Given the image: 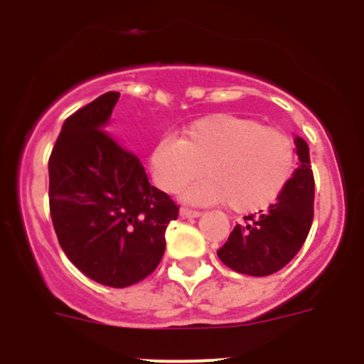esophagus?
<instances>
[{
	"label": "esophagus",
	"instance_id": "esophagus-1",
	"mask_svg": "<svg viewBox=\"0 0 364 364\" xmlns=\"http://www.w3.org/2000/svg\"><path fill=\"white\" fill-rule=\"evenodd\" d=\"M180 217L182 218H197L200 217V211H195V210H188V208H180Z\"/></svg>",
	"mask_w": 364,
	"mask_h": 364
}]
</instances>
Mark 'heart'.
<instances>
[{
  "label": "heart",
  "mask_w": 364,
  "mask_h": 364,
  "mask_svg": "<svg viewBox=\"0 0 364 364\" xmlns=\"http://www.w3.org/2000/svg\"><path fill=\"white\" fill-rule=\"evenodd\" d=\"M149 167L160 189L184 193L193 204L228 200L233 211L252 213L281 197L295 169L294 140L281 129L235 114H210L188 125L182 140L162 136L149 154Z\"/></svg>",
  "instance_id": "b5f03b06"
}]
</instances>
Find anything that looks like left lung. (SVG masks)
I'll return each instance as SVG.
<instances>
[{
    "label": "left lung",
    "mask_w": 364,
    "mask_h": 364,
    "mask_svg": "<svg viewBox=\"0 0 364 364\" xmlns=\"http://www.w3.org/2000/svg\"><path fill=\"white\" fill-rule=\"evenodd\" d=\"M299 167L281 197L257 217L237 224L230 239L217 252L218 259L237 273L266 277L284 268L299 253L314 220V173L310 149L295 136Z\"/></svg>",
    "instance_id": "left-lung-1"
}]
</instances>
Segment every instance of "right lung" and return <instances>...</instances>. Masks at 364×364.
<instances>
[{
  "label": "right lung",
  "instance_id": "1",
  "mask_svg": "<svg viewBox=\"0 0 364 364\" xmlns=\"http://www.w3.org/2000/svg\"><path fill=\"white\" fill-rule=\"evenodd\" d=\"M120 92L109 91L63 122L49 159V204L58 242L83 275L125 288L154 272L178 205L107 133Z\"/></svg>",
  "mask_w": 364,
  "mask_h": 364
}]
</instances>
